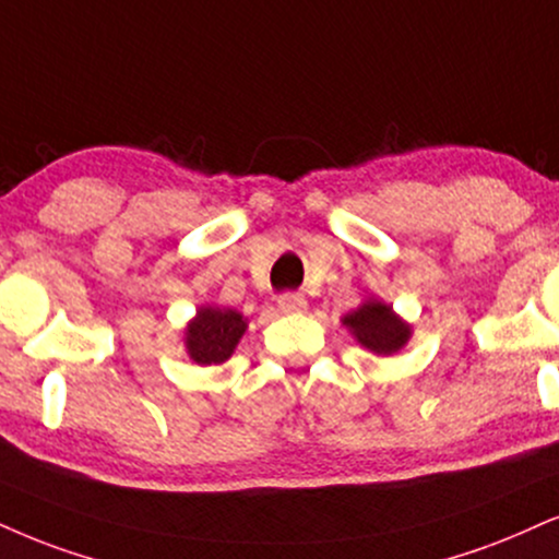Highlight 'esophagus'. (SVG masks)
<instances>
[{"label":"esophagus","instance_id":"1","mask_svg":"<svg viewBox=\"0 0 559 559\" xmlns=\"http://www.w3.org/2000/svg\"><path fill=\"white\" fill-rule=\"evenodd\" d=\"M277 306H280L282 313H298L308 306V302L298 293H285V295H280V298H277Z\"/></svg>","mask_w":559,"mask_h":559}]
</instances>
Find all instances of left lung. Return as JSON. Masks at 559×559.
I'll list each match as a JSON object with an SVG mask.
<instances>
[{
    "label": "left lung",
    "instance_id": "left-lung-1",
    "mask_svg": "<svg viewBox=\"0 0 559 559\" xmlns=\"http://www.w3.org/2000/svg\"><path fill=\"white\" fill-rule=\"evenodd\" d=\"M344 323L353 329L357 342L376 355L399 353L406 344V340H409V326L399 321L394 311L378 300L365 302L362 308L349 313Z\"/></svg>",
    "mask_w": 559,
    "mask_h": 559
}]
</instances>
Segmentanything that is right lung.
Masks as SVG:
<instances>
[{
  "label": "right lung",
  "mask_w": 559,
  "mask_h": 559,
  "mask_svg": "<svg viewBox=\"0 0 559 559\" xmlns=\"http://www.w3.org/2000/svg\"><path fill=\"white\" fill-rule=\"evenodd\" d=\"M246 332L243 316L219 308H202L186 329V349L199 365L225 362Z\"/></svg>",
  "instance_id": "add662e5"
}]
</instances>
